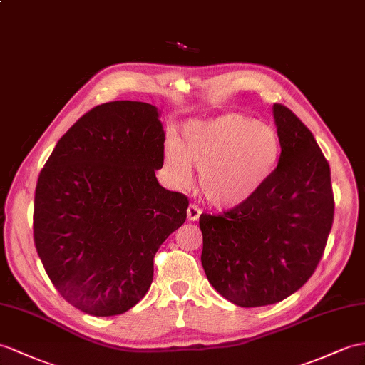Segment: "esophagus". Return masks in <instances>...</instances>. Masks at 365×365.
<instances>
[{"instance_id":"1","label":"esophagus","mask_w":365,"mask_h":365,"mask_svg":"<svg viewBox=\"0 0 365 365\" xmlns=\"http://www.w3.org/2000/svg\"><path fill=\"white\" fill-rule=\"evenodd\" d=\"M201 215V209L197 206V204H190L187 209V220L189 221H198Z\"/></svg>"}]
</instances>
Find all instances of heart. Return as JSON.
Listing matches in <instances>:
<instances>
[{
  "mask_svg": "<svg viewBox=\"0 0 365 365\" xmlns=\"http://www.w3.org/2000/svg\"><path fill=\"white\" fill-rule=\"evenodd\" d=\"M279 158L277 131L242 114L189 123L182 144L168 138L164 148L167 172L176 187L190 185L193 167L204 198L217 209L252 201L269 181Z\"/></svg>",
  "mask_w": 365,
  "mask_h": 365,
  "instance_id": "heart-1",
  "label": "heart"
}]
</instances>
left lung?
<instances>
[{"label":"left lung","mask_w":365,"mask_h":365,"mask_svg":"<svg viewBox=\"0 0 365 365\" xmlns=\"http://www.w3.org/2000/svg\"><path fill=\"white\" fill-rule=\"evenodd\" d=\"M279 164L257 197L223 215L200 217L201 263L210 285L252 308L287 299L321 262L333 225L330 165L302 120L274 103Z\"/></svg>","instance_id":"1"}]
</instances>
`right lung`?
<instances>
[{"label":"right lung","mask_w":365,"mask_h":365,"mask_svg":"<svg viewBox=\"0 0 365 365\" xmlns=\"http://www.w3.org/2000/svg\"><path fill=\"white\" fill-rule=\"evenodd\" d=\"M164 128L156 106L102 103L57 142L40 172L34 240L63 299L91 316L135 307L153 282V259L181 227L189 201L158 182Z\"/></svg>","instance_id":"add662e5"}]
</instances>
